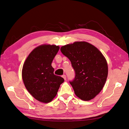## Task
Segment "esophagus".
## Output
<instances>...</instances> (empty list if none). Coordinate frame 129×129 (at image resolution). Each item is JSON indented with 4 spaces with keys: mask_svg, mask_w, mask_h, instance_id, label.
<instances>
[{
    "mask_svg": "<svg viewBox=\"0 0 129 129\" xmlns=\"http://www.w3.org/2000/svg\"><path fill=\"white\" fill-rule=\"evenodd\" d=\"M62 77L64 78V80H66V76L65 75H62Z\"/></svg>",
    "mask_w": 129,
    "mask_h": 129,
    "instance_id": "obj_1",
    "label": "esophagus"
}]
</instances>
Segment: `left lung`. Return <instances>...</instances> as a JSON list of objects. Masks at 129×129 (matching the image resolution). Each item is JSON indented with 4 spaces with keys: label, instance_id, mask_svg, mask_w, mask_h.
<instances>
[{
    "label": "left lung",
    "instance_id": "8db88e82",
    "mask_svg": "<svg viewBox=\"0 0 129 129\" xmlns=\"http://www.w3.org/2000/svg\"><path fill=\"white\" fill-rule=\"evenodd\" d=\"M62 54L71 62L75 72L70 81L78 98L84 101L93 99L100 92L108 75L105 58L99 50L86 42H76L61 48Z\"/></svg>",
    "mask_w": 129,
    "mask_h": 129
}]
</instances>
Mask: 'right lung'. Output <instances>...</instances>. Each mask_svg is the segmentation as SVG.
I'll return each mask as SVG.
<instances>
[{
  "label": "right lung",
  "instance_id": "1",
  "mask_svg": "<svg viewBox=\"0 0 129 129\" xmlns=\"http://www.w3.org/2000/svg\"><path fill=\"white\" fill-rule=\"evenodd\" d=\"M59 49L42 45L33 49L23 64L22 78L27 90L38 101L51 102L56 96L63 78L54 74L51 64Z\"/></svg>",
  "mask_w": 129,
  "mask_h": 129
}]
</instances>
